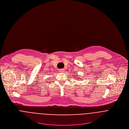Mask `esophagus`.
Here are the masks:
<instances>
[{
    "instance_id": "1",
    "label": "esophagus",
    "mask_w": 129,
    "mask_h": 129,
    "mask_svg": "<svg viewBox=\"0 0 129 129\" xmlns=\"http://www.w3.org/2000/svg\"><path fill=\"white\" fill-rule=\"evenodd\" d=\"M59 72H60V73H63V72H64V69H60V70H59Z\"/></svg>"
}]
</instances>
